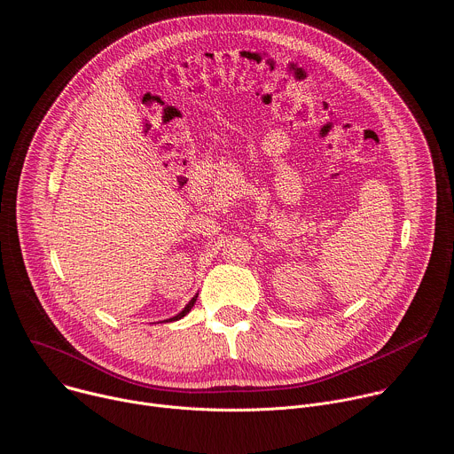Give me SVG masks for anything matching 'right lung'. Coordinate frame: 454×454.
Returning <instances> with one entry per match:
<instances>
[{"mask_svg": "<svg viewBox=\"0 0 454 454\" xmlns=\"http://www.w3.org/2000/svg\"><path fill=\"white\" fill-rule=\"evenodd\" d=\"M195 301H197V297H193V299H192V301H190V302H188V304H186V308H184V309H183V311H181V313H179V315H176V317H174V318H170V320H179V318H183V317H184V315H186V313H190V309H192V308H193V304H195Z\"/></svg>", "mask_w": 454, "mask_h": 454, "instance_id": "right-lung-1", "label": "right lung"}]
</instances>
